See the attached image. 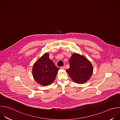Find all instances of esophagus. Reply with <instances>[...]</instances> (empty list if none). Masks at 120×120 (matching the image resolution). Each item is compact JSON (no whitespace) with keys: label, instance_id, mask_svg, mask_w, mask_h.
Here are the masks:
<instances>
[{"label":"esophagus","instance_id":"esophagus-1","mask_svg":"<svg viewBox=\"0 0 120 120\" xmlns=\"http://www.w3.org/2000/svg\"><path fill=\"white\" fill-rule=\"evenodd\" d=\"M61 68L62 69L64 70L65 68V66H61Z\"/></svg>","mask_w":120,"mask_h":120}]
</instances>
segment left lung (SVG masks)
I'll return each mask as SVG.
<instances>
[{
    "instance_id": "left-lung-1",
    "label": "left lung",
    "mask_w": 120,
    "mask_h": 120,
    "mask_svg": "<svg viewBox=\"0 0 120 120\" xmlns=\"http://www.w3.org/2000/svg\"><path fill=\"white\" fill-rule=\"evenodd\" d=\"M69 62L70 68L66 72L74 82L83 83L90 79L93 74V67L90 62L84 56L74 54Z\"/></svg>"
}]
</instances>
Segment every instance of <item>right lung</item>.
<instances>
[{
    "instance_id": "add662e5",
    "label": "right lung",
    "mask_w": 120,
    "mask_h": 120,
    "mask_svg": "<svg viewBox=\"0 0 120 120\" xmlns=\"http://www.w3.org/2000/svg\"><path fill=\"white\" fill-rule=\"evenodd\" d=\"M59 69L45 53L34 64L32 73L37 82L45 86L53 82Z\"/></svg>"
}]
</instances>
